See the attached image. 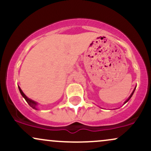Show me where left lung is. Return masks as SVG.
I'll use <instances>...</instances> for the list:
<instances>
[{
    "label": "left lung",
    "mask_w": 151,
    "mask_h": 151,
    "mask_svg": "<svg viewBox=\"0 0 151 151\" xmlns=\"http://www.w3.org/2000/svg\"><path fill=\"white\" fill-rule=\"evenodd\" d=\"M136 87H135V88H134V89H133V92H132V93H131V95H130V96H129V98H128V99H126V101H124V104H125L126 103V102H127V101H129V100L130 99H131V96H132V95L133 94V93H134V91H135V89H136Z\"/></svg>",
    "instance_id": "left-lung-1"
}]
</instances>
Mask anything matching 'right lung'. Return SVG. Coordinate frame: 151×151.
I'll list each match as a JSON object with an SVG mask.
<instances>
[{"label":"right lung","instance_id":"obj_1","mask_svg":"<svg viewBox=\"0 0 151 151\" xmlns=\"http://www.w3.org/2000/svg\"><path fill=\"white\" fill-rule=\"evenodd\" d=\"M18 89H19V91H20V93H21V95L22 96V97L25 99V101H27V103L28 104L30 105V106L32 107V109H36V110H37V102L35 101H33V100L30 99H29L28 97H27V96H26L25 93H23V91H22V89H20V86H18Z\"/></svg>","mask_w":151,"mask_h":151}]
</instances>
